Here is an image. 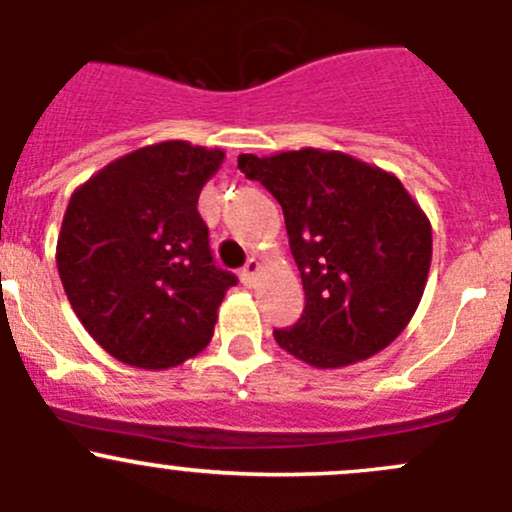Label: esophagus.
I'll return each mask as SVG.
<instances>
[{"label":"esophagus","instance_id":"1","mask_svg":"<svg viewBox=\"0 0 512 512\" xmlns=\"http://www.w3.org/2000/svg\"><path fill=\"white\" fill-rule=\"evenodd\" d=\"M260 270H262L260 262H257L255 257H250V260L245 262V267H242V270H240V280L245 282L247 287H252L257 282V275H260Z\"/></svg>","mask_w":512,"mask_h":512}]
</instances>
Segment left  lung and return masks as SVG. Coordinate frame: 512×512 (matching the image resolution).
Returning <instances> with one entry per match:
<instances>
[{
  "label": "left lung",
  "mask_w": 512,
  "mask_h": 512,
  "mask_svg": "<svg viewBox=\"0 0 512 512\" xmlns=\"http://www.w3.org/2000/svg\"><path fill=\"white\" fill-rule=\"evenodd\" d=\"M285 213L304 312L275 329L285 352L339 369L389 347L414 317L431 267V223L401 180L339 151L242 153Z\"/></svg>",
  "instance_id": "1"
}]
</instances>
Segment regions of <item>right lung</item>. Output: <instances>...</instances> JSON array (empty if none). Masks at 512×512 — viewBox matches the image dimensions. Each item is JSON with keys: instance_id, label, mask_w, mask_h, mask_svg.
I'll use <instances>...</instances> for the list:
<instances>
[{"instance_id": "add662e5", "label": "right lung", "mask_w": 512, "mask_h": 512, "mask_svg": "<svg viewBox=\"0 0 512 512\" xmlns=\"http://www.w3.org/2000/svg\"><path fill=\"white\" fill-rule=\"evenodd\" d=\"M223 158L220 148L156 143L71 195L56 267L76 317L113 359L170 369L213 339L237 277L215 267L198 198Z\"/></svg>"}]
</instances>
